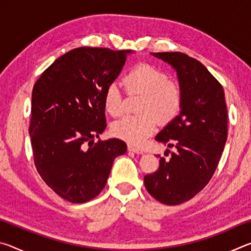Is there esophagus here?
Wrapping results in <instances>:
<instances>
[{"label": "esophagus", "instance_id": "obj_1", "mask_svg": "<svg viewBox=\"0 0 251 251\" xmlns=\"http://www.w3.org/2000/svg\"><path fill=\"white\" fill-rule=\"evenodd\" d=\"M128 151H134V152H136V154H143V152H144V151L142 150V148L136 147L134 145H128Z\"/></svg>", "mask_w": 251, "mask_h": 251}]
</instances>
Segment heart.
Masks as SVG:
<instances>
[{
	"label": "heart",
	"instance_id": "heart-1",
	"mask_svg": "<svg viewBox=\"0 0 251 251\" xmlns=\"http://www.w3.org/2000/svg\"><path fill=\"white\" fill-rule=\"evenodd\" d=\"M123 84L129 94L143 95L137 116H125L112 126L113 134L129 144L139 145L155 130L157 118L168 122L179 112L182 103L181 87L168 79L167 74L151 64H137L127 72ZM106 112L114 117L124 113L123 95L115 83L104 93Z\"/></svg>",
	"mask_w": 251,
	"mask_h": 251
}]
</instances>
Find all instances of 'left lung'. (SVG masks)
I'll use <instances>...</instances> for the list:
<instances>
[{
  "mask_svg": "<svg viewBox=\"0 0 251 251\" xmlns=\"http://www.w3.org/2000/svg\"><path fill=\"white\" fill-rule=\"evenodd\" d=\"M177 72L182 91L180 113L155 139L173 148L159 168L144 177L152 197L179 205L201 192L214 175L227 141V106L224 88L201 62L179 52L151 53Z\"/></svg>",
  "mask_w": 251,
  "mask_h": 251,
  "instance_id": "8db88e82",
  "label": "left lung"
}]
</instances>
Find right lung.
I'll use <instances>...</instances> for the list:
<instances>
[{
  "instance_id": "right-lung-1",
  "label": "right lung",
  "mask_w": 251,
  "mask_h": 251,
  "mask_svg": "<svg viewBox=\"0 0 251 251\" xmlns=\"http://www.w3.org/2000/svg\"><path fill=\"white\" fill-rule=\"evenodd\" d=\"M131 53L74 49L55 59L34 85L28 128L34 163L46 185L71 202L96 197L114 159L127 151L121 139H94L106 128L104 93Z\"/></svg>"
}]
</instances>
